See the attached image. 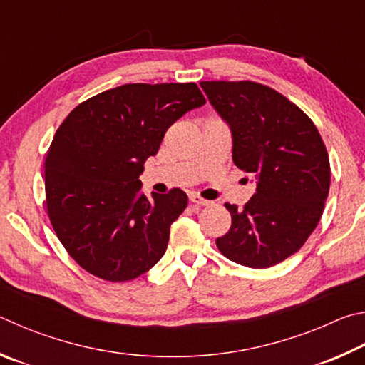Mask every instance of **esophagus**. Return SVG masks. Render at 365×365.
Here are the masks:
<instances>
[{"instance_id":"esophagus-1","label":"esophagus","mask_w":365,"mask_h":365,"mask_svg":"<svg viewBox=\"0 0 365 365\" xmlns=\"http://www.w3.org/2000/svg\"><path fill=\"white\" fill-rule=\"evenodd\" d=\"M189 200L194 203V205H197V207H210L212 205V202L210 200H205V199H202V197H199V195H195V194H192L189 197Z\"/></svg>"}]
</instances>
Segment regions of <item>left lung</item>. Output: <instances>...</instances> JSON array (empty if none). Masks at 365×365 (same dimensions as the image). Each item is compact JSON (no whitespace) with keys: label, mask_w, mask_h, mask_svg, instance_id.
Listing matches in <instances>:
<instances>
[{"label":"left lung","mask_w":365,"mask_h":365,"mask_svg":"<svg viewBox=\"0 0 365 365\" xmlns=\"http://www.w3.org/2000/svg\"><path fill=\"white\" fill-rule=\"evenodd\" d=\"M232 134V160L257 192L244 210L226 203L232 225L216 239L234 263L264 269L298 252L314 231L330 187L327 149L308 115L255 81H202Z\"/></svg>","instance_id":"8db88e82"}]
</instances>
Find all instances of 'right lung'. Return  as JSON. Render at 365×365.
<instances>
[{
  "instance_id": "add662e5",
  "label": "right lung",
  "mask_w": 365,
  "mask_h": 365,
  "mask_svg": "<svg viewBox=\"0 0 365 365\" xmlns=\"http://www.w3.org/2000/svg\"><path fill=\"white\" fill-rule=\"evenodd\" d=\"M203 104L195 83H131L81 102L62 121L44 162L46 207L83 269L125 282L163 257L187 195L173 189L147 199L139 176L166 130Z\"/></svg>"
}]
</instances>
